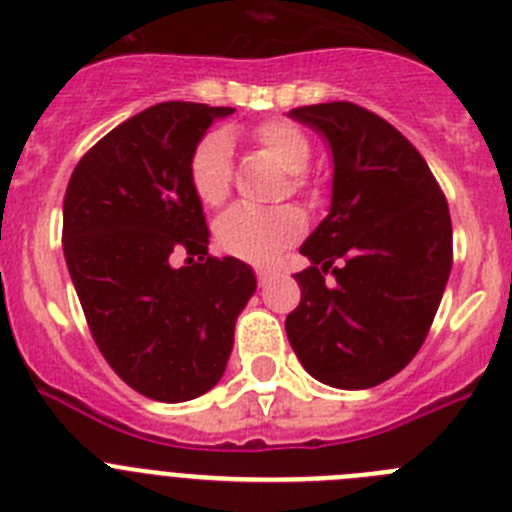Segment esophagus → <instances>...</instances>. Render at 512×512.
I'll list each match as a JSON object with an SVG mask.
<instances>
[{"label":"esophagus","instance_id":"34e87169","mask_svg":"<svg viewBox=\"0 0 512 512\" xmlns=\"http://www.w3.org/2000/svg\"><path fill=\"white\" fill-rule=\"evenodd\" d=\"M271 277H274V271H271V269H256V279H259L261 287H264V284L269 282Z\"/></svg>","mask_w":512,"mask_h":512}]
</instances>
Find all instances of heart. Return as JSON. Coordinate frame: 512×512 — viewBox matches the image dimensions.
I'll return each instance as SVG.
<instances>
[{
	"instance_id": "b5f03b06",
	"label": "heart",
	"mask_w": 512,
	"mask_h": 512,
	"mask_svg": "<svg viewBox=\"0 0 512 512\" xmlns=\"http://www.w3.org/2000/svg\"><path fill=\"white\" fill-rule=\"evenodd\" d=\"M253 143L271 156L289 174V189L302 192L305 174L312 156V146L307 135L289 120H266L256 125L251 133ZM230 140L225 133H207L192 148L187 164V179L194 197L205 207H217L230 192ZM305 215L300 207L282 205L259 210V207L235 205L217 217L215 241L217 246L238 259L266 261L277 259L279 253L305 233Z\"/></svg>"
}]
</instances>
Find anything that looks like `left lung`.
Masks as SVG:
<instances>
[{
    "label": "left lung",
    "instance_id": "left-lung-1",
    "mask_svg": "<svg viewBox=\"0 0 512 512\" xmlns=\"http://www.w3.org/2000/svg\"><path fill=\"white\" fill-rule=\"evenodd\" d=\"M333 153L330 212L300 253L302 300L284 320L307 374L366 390L413 361L449 282L446 197L425 158L390 122L354 102L289 110Z\"/></svg>",
    "mask_w": 512,
    "mask_h": 512
}]
</instances>
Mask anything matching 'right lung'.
<instances>
[{
	"instance_id": "1",
	"label": "right lung",
	"mask_w": 512,
	"mask_h": 512,
	"mask_svg": "<svg viewBox=\"0 0 512 512\" xmlns=\"http://www.w3.org/2000/svg\"><path fill=\"white\" fill-rule=\"evenodd\" d=\"M233 107L161 102L94 143L63 197V256L89 330L117 377L158 402L212 390L251 266L207 253L210 230L187 179L192 148ZM187 255L174 270L170 259Z\"/></svg>"
}]
</instances>
